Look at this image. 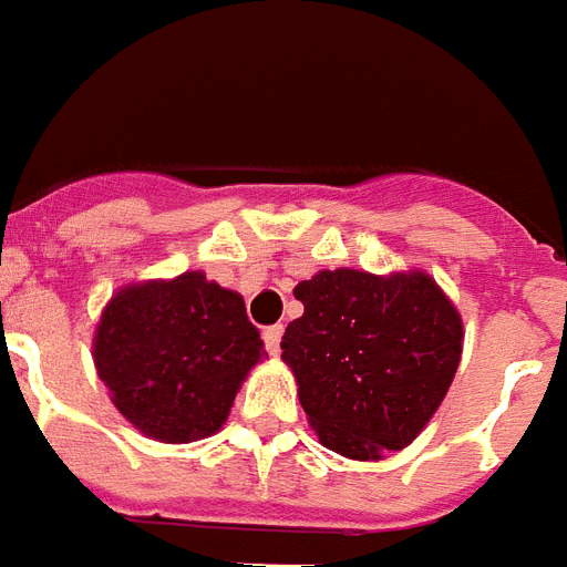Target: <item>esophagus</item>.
Returning a JSON list of instances; mask_svg holds the SVG:
<instances>
[{
  "mask_svg": "<svg viewBox=\"0 0 567 567\" xmlns=\"http://www.w3.org/2000/svg\"><path fill=\"white\" fill-rule=\"evenodd\" d=\"M279 343H282V326H268L265 329V347H268L270 355L279 352Z\"/></svg>",
  "mask_w": 567,
  "mask_h": 567,
  "instance_id": "1",
  "label": "esophagus"
}]
</instances>
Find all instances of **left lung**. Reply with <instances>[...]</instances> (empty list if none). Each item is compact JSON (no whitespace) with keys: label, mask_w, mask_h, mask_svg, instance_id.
Listing matches in <instances>:
<instances>
[{"label":"left lung","mask_w":567,"mask_h":567,"mask_svg":"<svg viewBox=\"0 0 567 567\" xmlns=\"http://www.w3.org/2000/svg\"><path fill=\"white\" fill-rule=\"evenodd\" d=\"M306 306L282 361L326 449L375 460L411 445L449 393L463 323L431 276L320 270L293 288Z\"/></svg>","instance_id":"8db88e82"}]
</instances>
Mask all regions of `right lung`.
I'll return each mask as SVG.
<instances>
[{
  "label": "right lung",
  "instance_id": "add662e5",
  "mask_svg": "<svg viewBox=\"0 0 567 567\" xmlns=\"http://www.w3.org/2000/svg\"><path fill=\"white\" fill-rule=\"evenodd\" d=\"M265 355L244 299L197 270L124 288L95 331V367L113 404L159 443L215 434Z\"/></svg>",
  "mask_w": 567,
  "mask_h": 567
}]
</instances>
